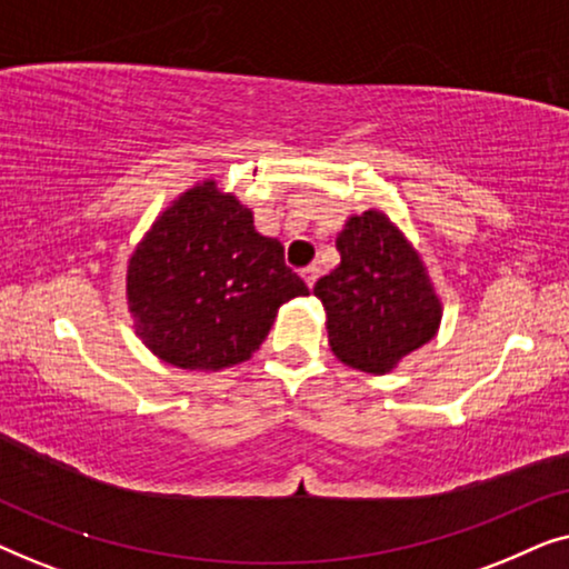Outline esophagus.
<instances>
[{
    "label": "esophagus",
    "instance_id": "1",
    "mask_svg": "<svg viewBox=\"0 0 569 569\" xmlns=\"http://www.w3.org/2000/svg\"><path fill=\"white\" fill-rule=\"evenodd\" d=\"M318 274H321V271H318V267H313V263H310V267H306V269H300V277L306 279V284L310 287V290H313Z\"/></svg>",
    "mask_w": 569,
    "mask_h": 569
}]
</instances>
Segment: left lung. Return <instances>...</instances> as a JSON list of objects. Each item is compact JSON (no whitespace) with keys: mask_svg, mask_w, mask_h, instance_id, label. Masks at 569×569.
<instances>
[{"mask_svg":"<svg viewBox=\"0 0 569 569\" xmlns=\"http://www.w3.org/2000/svg\"><path fill=\"white\" fill-rule=\"evenodd\" d=\"M337 248L339 267L313 287L329 347L349 368L383 376L438 333L442 302L417 248L380 209L347 217Z\"/></svg>","mask_w":569,"mask_h":569,"instance_id":"obj_1","label":"left lung"}]
</instances>
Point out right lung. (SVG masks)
<instances>
[{
	"instance_id": "right-lung-1",
	"label": "right lung",
	"mask_w": 569,
	"mask_h": 569,
	"mask_svg": "<svg viewBox=\"0 0 569 569\" xmlns=\"http://www.w3.org/2000/svg\"><path fill=\"white\" fill-rule=\"evenodd\" d=\"M308 287L253 212L207 178L162 209L127 267L137 337L162 362L217 372L246 362Z\"/></svg>"
}]
</instances>
